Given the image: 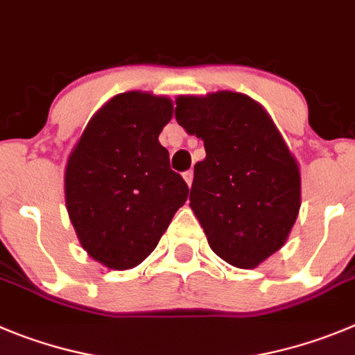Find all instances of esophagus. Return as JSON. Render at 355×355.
I'll return each mask as SVG.
<instances>
[{"instance_id":"obj_1","label":"esophagus","mask_w":355,"mask_h":355,"mask_svg":"<svg viewBox=\"0 0 355 355\" xmlns=\"http://www.w3.org/2000/svg\"><path fill=\"white\" fill-rule=\"evenodd\" d=\"M183 178H184V181H187L188 187H191V183H193V171H187L183 174Z\"/></svg>"}]
</instances>
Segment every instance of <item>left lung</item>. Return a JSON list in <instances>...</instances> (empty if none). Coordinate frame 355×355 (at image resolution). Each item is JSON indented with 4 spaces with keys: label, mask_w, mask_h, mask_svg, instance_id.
<instances>
[{
    "label": "left lung",
    "mask_w": 355,
    "mask_h": 355,
    "mask_svg": "<svg viewBox=\"0 0 355 355\" xmlns=\"http://www.w3.org/2000/svg\"><path fill=\"white\" fill-rule=\"evenodd\" d=\"M175 119L204 141L190 207L211 250L252 269L287 243L301 207L297 160L266 109L243 93L181 95Z\"/></svg>",
    "instance_id": "left-lung-1"
}]
</instances>
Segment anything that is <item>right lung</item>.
<instances>
[{"mask_svg":"<svg viewBox=\"0 0 355 355\" xmlns=\"http://www.w3.org/2000/svg\"><path fill=\"white\" fill-rule=\"evenodd\" d=\"M172 112L168 96L119 93L96 110L68 156V216L80 246L105 268L141 264L187 202V183L158 141Z\"/></svg>","mask_w":355,"mask_h":355,"instance_id":"1","label":"right lung"}]
</instances>
